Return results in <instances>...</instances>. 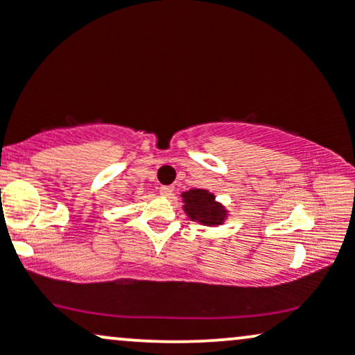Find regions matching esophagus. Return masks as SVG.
<instances>
[{
	"mask_svg": "<svg viewBox=\"0 0 355 355\" xmlns=\"http://www.w3.org/2000/svg\"><path fill=\"white\" fill-rule=\"evenodd\" d=\"M160 193L164 195V197H172L173 195V187H160Z\"/></svg>",
	"mask_w": 355,
	"mask_h": 355,
	"instance_id": "esophagus-1",
	"label": "esophagus"
}]
</instances>
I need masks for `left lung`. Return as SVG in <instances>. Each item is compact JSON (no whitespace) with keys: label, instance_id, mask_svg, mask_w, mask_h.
I'll list each match as a JSON object with an SVG mask.
<instances>
[{"label":"left lung","instance_id":"left-lung-1","mask_svg":"<svg viewBox=\"0 0 355 355\" xmlns=\"http://www.w3.org/2000/svg\"><path fill=\"white\" fill-rule=\"evenodd\" d=\"M182 202L187 217L205 227L223 225L229 217L227 207L220 203L211 191L205 189H190L189 191H182Z\"/></svg>","mask_w":355,"mask_h":355}]
</instances>
